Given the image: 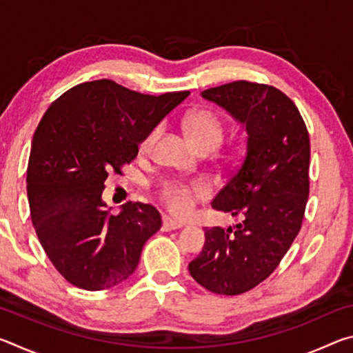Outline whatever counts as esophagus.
Here are the masks:
<instances>
[{
  "label": "esophagus",
  "instance_id": "obj_1",
  "mask_svg": "<svg viewBox=\"0 0 353 353\" xmlns=\"http://www.w3.org/2000/svg\"><path fill=\"white\" fill-rule=\"evenodd\" d=\"M183 227L182 223H177V221L171 219V218H163V230L170 232V230H176V229H181Z\"/></svg>",
  "mask_w": 353,
  "mask_h": 353
}]
</instances>
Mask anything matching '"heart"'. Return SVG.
<instances>
[{
  "mask_svg": "<svg viewBox=\"0 0 353 353\" xmlns=\"http://www.w3.org/2000/svg\"><path fill=\"white\" fill-rule=\"evenodd\" d=\"M187 130L201 151L202 149H216L224 139L225 126L224 121L212 110H198L187 118ZM159 128L152 129L140 143V151L148 152L152 148L155 139L159 135ZM208 194L207 183L196 182H165L159 190L160 201L163 202L168 210L176 216H188L194 210L196 202L204 199Z\"/></svg>",
  "mask_w": 353,
  "mask_h": 353,
  "instance_id": "b5f03b06",
  "label": "heart"
}]
</instances>
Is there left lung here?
Segmentation results:
<instances>
[{
  "mask_svg": "<svg viewBox=\"0 0 353 353\" xmlns=\"http://www.w3.org/2000/svg\"><path fill=\"white\" fill-rule=\"evenodd\" d=\"M246 124L244 159L213 199L243 221L205 229L191 277L214 294H243L266 280L302 227L310 193V135L296 104L266 83L235 81L202 92Z\"/></svg>",
  "mask_w": 353,
  "mask_h": 353,
  "instance_id": "obj_1",
  "label": "left lung"
}]
</instances>
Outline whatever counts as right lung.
<instances>
[{
	"instance_id": "add662e5",
	"label": "right lung",
	"mask_w": 353,
	"mask_h": 353,
	"mask_svg": "<svg viewBox=\"0 0 353 353\" xmlns=\"http://www.w3.org/2000/svg\"><path fill=\"white\" fill-rule=\"evenodd\" d=\"M190 92L154 97L115 81L83 82L59 97L35 130L28 163L31 218L56 270L77 288H112L132 276L162 227L157 208L126 202L110 214L101 199L139 145Z\"/></svg>"
}]
</instances>
